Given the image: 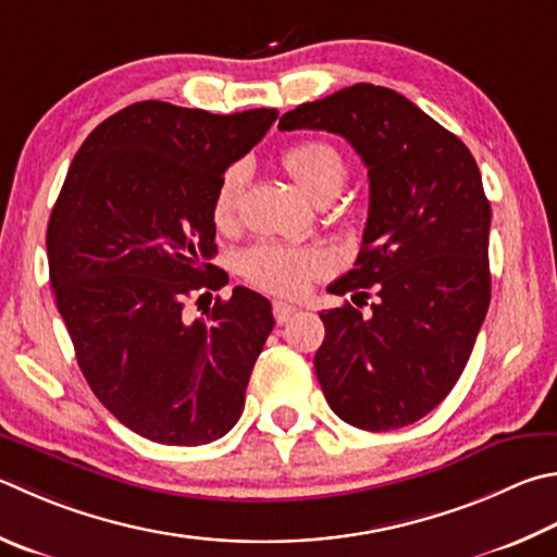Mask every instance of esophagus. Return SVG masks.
I'll return each mask as SVG.
<instances>
[{
    "mask_svg": "<svg viewBox=\"0 0 557 557\" xmlns=\"http://www.w3.org/2000/svg\"><path fill=\"white\" fill-rule=\"evenodd\" d=\"M272 313H275V321L277 323H285V321H289L292 317H295L297 307L287 305V301H272Z\"/></svg>",
    "mask_w": 557,
    "mask_h": 557,
    "instance_id": "obj_1",
    "label": "esophagus"
}]
</instances>
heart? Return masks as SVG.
Here are the masks:
<instances>
[{
	"label": "heart",
	"instance_id": "obj_1",
	"mask_svg": "<svg viewBox=\"0 0 557 557\" xmlns=\"http://www.w3.org/2000/svg\"><path fill=\"white\" fill-rule=\"evenodd\" d=\"M292 180L313 201L336 197L346 182V163L336 148L323 140H301L282 156ZM248 182V165H231L219 180L211 219L219 228H234L238 221L240 197ZM331 270V260L319 248H295L282 244H258L240 256V272L252 285L282 297L305 295L309 282L323 277Z\"/></svg>",
	"mask_w": 557,
	"mask_h": 557
}]
</instances>
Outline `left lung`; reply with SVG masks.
<instances>
[{
  "mask_svg": "<svg viewBox=\"0 0 557 557\" xmlns=\"http://www.w3.org/2000/svg\"><path fill=\"white\" fill-rule=\"evenodd\" d=\"M280 131L338 134L368 165L370 211L356 268L333 295L377 289L362 317L321 311L313 368L336 417L362 431L409 426L448 397L490 307V221L468 146L387 87L368 83L299 104Z\"/></svg>",
  "mask_w": 557,
  "mask_h": 557,
  "instance_id": "8db88e82",
  "label": "left lung"
}]
</instances>
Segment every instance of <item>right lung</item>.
Masks as SVG:
<instances>
[{"label":"right lung","mask_w":557,"mask_h":557,"mask_svg":"<svg viewBox=\"0 0 557 557\" xmlns=\"http://www.w3.org/2000/svg\"><path fill=\"white\" fill-rule=\"evenodd\" d=\"M275 119L136 102L102 121L67 170L46 234L55 305L97 399L148 441L205 446L244 413L275 326L270 301L234 287L195 321L185 301L228 282L211 265V201Z\"/></svg>","instance_id":"right-lung-1"}]
</instances>
